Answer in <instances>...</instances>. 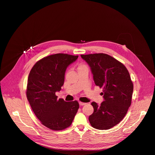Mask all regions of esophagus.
Returning <instances> with one entry per match:
<instances>
[{"instance_id": "34e87169", "label": "esophagus", "mask_w": 155, "mask_h": 155, "mask_svg": "<svg viewBox=\"0 0 155 155\" xmlns=\"http://www.w3.org/2000/svg\"><path fill=\"white\" fill-rule=\"evenodd\" d=\"M80 106H84L85 104H86V103H84V102H79Z\"/></svg>"}]
</instances>
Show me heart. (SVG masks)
Here are the masks:
<instances>
[{"mask_svg":"<svg viewBox=\"0 0 155 155\" xmlns=\"http://www.w3.org/2000/svg\"><path fill=\"white\" fill-rule=\"evenodd\" d=\"M86 65H84V64H79V66H78V69H79V68H81V67H85Z\"/></svg>","mask_w":155,"mask_h":155,"instance_id":"obj_1","label":"heart"}]
</instances>
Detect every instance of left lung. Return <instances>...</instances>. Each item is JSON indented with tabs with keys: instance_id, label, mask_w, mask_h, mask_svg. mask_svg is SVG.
<instances>
[{
	"instance_id": "obj_1",
	"label": "left lung",
	"mask_w": 155,
	"mask_h": 155,
	"mask_svg": "<svg viewBox=\"0 0 155 155\" xmlns=\"http://www.w3.org/2000/svg\"><path fill=\"white\" fill-rule=\"evenodd\" d=\"M91 67L95 83L102 88L104 101L91 103L94 111L89 116L92 127L108 130L124 118L132 102L134 90L130 76L121 62L105 53L81 54Z\"/></svg>"
}]
</instances>
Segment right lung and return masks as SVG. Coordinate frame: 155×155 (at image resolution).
I'll list each match as a JSON object with an SVG mask.
<instances>
[{
    "label": "right lung",
    "mask_w": 155,
    "mask_h": 155,
    "mask_svg": "<svg viewBox=\"0 0 155 155\" xmlns=\"http://www.w3.org/2000/svg\"><path fill=\"white\" fill-rule=\"evenodd\" d=\"M78 58L65 53L51 54L37 61L30 71L27 98L38 120L53 130L70 127L79 109L77 101L65 102L55 94L64 84L67 67Z\"/></svg>",
    "instance_id": "right-lung-1"
}]
</instances>
